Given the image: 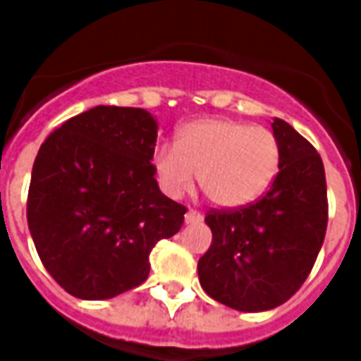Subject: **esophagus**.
Listing matches in <instances>:
<instances>
[{"label": "esophagus", "mask_w": 361, "mask_h": 361, "mask_svg": "<svg viewBox=\"0 0 361 361\" xmlns=\"http://www.w3.org/2000/svg\"><path fill=\"white\" fill-rule=\"evenodd\" d=\"M201 220H203L201 212H197V211L185 212V222H188V224H197V222H201Z\"/></svg>", "instance_id": "esophagus-1"}]
</instances>
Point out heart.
<instances>
[{"label": "heart", "instance_id": "1", "mask_svg": "<svg viewBox=\"0 0 361 361\" xmlns=\"http://www.w3.org/2000/svg\"><path fill=\"white\" fill-rule=\"evenodd\" d=\"M280 166L276 135L265 127L224 118L197 119L176 133V145H160L152 168L166 195L180 199L197 183L212 204L240 209L271 188Z\"/></svg>", "mask_w": 361, "mask_h": 361}]
</instances>
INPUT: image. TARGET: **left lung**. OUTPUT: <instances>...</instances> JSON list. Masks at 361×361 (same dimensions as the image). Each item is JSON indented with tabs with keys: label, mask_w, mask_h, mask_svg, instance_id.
Here are the masks:
<instances>
[{
	"label": "left lung",
	"mask_w": 361,
	"mask_h": 361,
	"mask_svg": "<svg viewBox=\"0 0 361 361\" xmlns=\"http://www.w3.org/2000/svg\"><path fill=\"white\" fill-rule=\"evenodd\" d=\"M279 173L265 195L235 211H211L209 251L197 263L212 300L238 311H267L288 302L311 272L329 219L323 160L307 139L274 118Z\"/></svg>",
	"instance_id": "left-lung-1"
}]
</instances>
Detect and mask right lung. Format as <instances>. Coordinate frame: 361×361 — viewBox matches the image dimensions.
Masks as SVG:
<instances>
[{"label":"right lung","instance_id":"1","mask_svg":"<svg viewBox=\"0 0 361 361\" xmlns=\"http://www.w3.org/2000/svg\"><path fill=\"white\" fill-rule=\"evenodd\" d=\"M157 137L147 110L96 106L38 150L28 230L46 271L75 298L108 300L142 284L152 247L180 232L188 209L158 188Z\"/></svg>","mask_w":361,"mask_h":361}]
</instances>
